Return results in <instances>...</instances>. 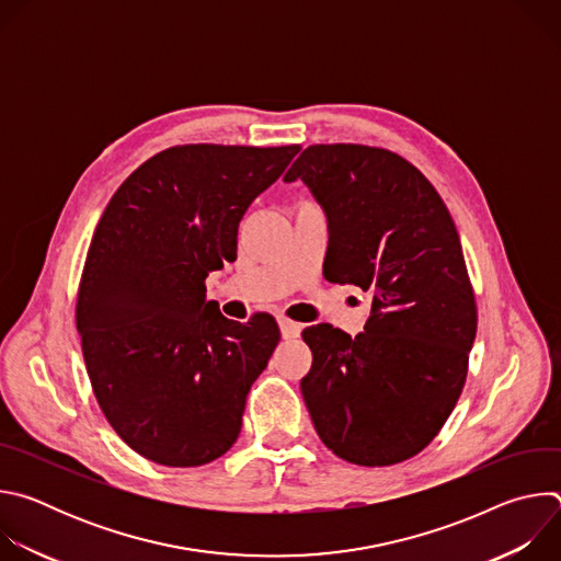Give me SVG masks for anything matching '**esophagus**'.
<instances>
[{
	"instance_id": "obj_1",
	"label": "esophagus",
	"mask_w": 561,
	"mask_h": 561,
	"mask_svg": "<svg viewBox=\"0 0 561 561\" xmlns=\"http://www.w3.org/2000/svg\"><path fill=\"white\" fill-rule=\"evenodd\" d=\"M279 331H282V337H284V340H293V337H297V335L301 333V324L290 322V319L282 317V319H279Z\"/></svg>"
}]
</instances>
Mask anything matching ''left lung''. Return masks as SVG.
<instances>
[{
	"label": "left lung",
	"instance_id": "1",
	"mask_svg": "<svg viewBox=\"0 0 561 561\" xmlns=\"http://www.w3.org/2000/svg\"><path fill=\"white\" fill-rule=\"evenodd\" d=\"M329 217L324 277L373 295L364 333L304 329L301 394L317 435L357 466L424 450L461 394L477 306L455 221L404 157L314 144L290 167Z\"/></svg>",
	"mask_w": 561,
	"mask_h": 561
}]
</instances>
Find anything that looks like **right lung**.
<instances>
[{
  "mask_svg": "<svg viewBox=\"0 0 561 561\" xmlns=\"http://www.w3.org/2000/svg\"><path fill=\"white\" fill-rule=\"evenodd\" d=\"M299 146L186 144L150 157L111 197L77 293V333L98 404L141 457L173 468L221 457L277 342L206 301V277L237 257L253 199Z\"/></svg>",
  "mask_w": 561,
  "mask_h": 561,
  "instance_id": "right-lung-1",
  "label": "right lung"
}]
</instances>
